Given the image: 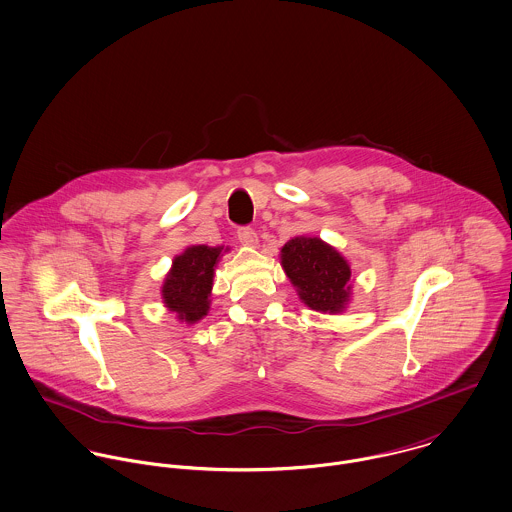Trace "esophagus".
Returning a JSON list of instances; mask_svg holds the SVG:
<instances>
[{"instance_id":"esophagus-1","label":"esophagus","mask_w":512,"mask_h":512,"mask_svg":"<svg viewBox=\"0 0 512 512\" xmlns=\"http://www.w3.org/2000/svg\"><path fill=\"white\" fill-rule=\"evenodd\" d=\"M237 239L243 245H257V231L249 226H243V228L237 229Z\"/></svg>"}]
</instances>
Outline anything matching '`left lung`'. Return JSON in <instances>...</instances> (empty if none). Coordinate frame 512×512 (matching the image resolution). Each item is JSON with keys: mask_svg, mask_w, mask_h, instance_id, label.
Wrapping results in <instances>:
<instances>
[{"mask_svg": "<svg viewBox=\"0 0 512 512\" xmlns=\"http://www.w3.org/2000/svg\"><path fill=\"white\" fill-rule=\"evenodd\" d=\"M281 263L304 304L318 312H341L349 300L351 269L318 237H294L281 249Z\"/></svg>", "mask_w": 512, "mask_h": 512, "instance_id": "obj_1", "label": "left lung"}]
</instances>
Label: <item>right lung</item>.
Returning <instances> with one entry per match:
<instances>
[{
  "instance_id": "obj_1",
  "label": "right lung",
  "mask_w": 512,
  "mask_h": 512,
  "mask_svg": "<svg viewBox=\"0 0 512 512\" xmlns=\"http://www.w3.org/2000/svg\"><path fill=\"white\" fill-rule=\"evenodd\" d=\"M220 253L222 247L194 245L174 259L171 273L163 284V298L172 312L178 314V320L194 324L206 316Z\"/></svg>"
}]
</instances>
